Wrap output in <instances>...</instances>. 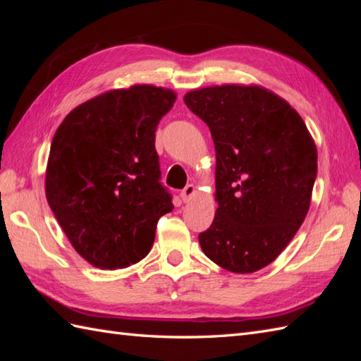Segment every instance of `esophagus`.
I'll use <instances>...</instances> for the list:
<instances>
[{
  "label": "esophagus",
  "instance_id": "1",
  "mask_svg": "<svg viewBox=\"0 0 361 361\" xmlns=\"http://www.w3.org/2000/svg\"><path fill=\"white\" fill-rule=\"evenodd\" d=\"M194 194H195V186H194V185H188V186L180 192V197H181L183 202H189L190 197H192Z\"/></svg>",
  "mask_w": 361,
  "mask_h": 361
}]
</instances>
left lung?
Segmentation results:
<instances>
[{"label": "left lung", "instance_id": "8db88e82", "mask_svg": "<svg viewBox=\"0 0 361 361\" xmlns=\"http://www.w3.org/2000/svg\"><path fill=\"white\" fill-rule=\"evenodd\" d=\"M185 104L216 145V211L203 252L233 273L271 264L307 216L317 147L296 110L260 87L190 91Z\"/></svg>", "mask_w": 361, "mask_h": 361}]
</instances>
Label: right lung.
<instances>
[{
    "mask_svg": "<svg viewBox=\"0 0 361 361\" xmlns=\"http://www.w3.org/2000/svg\"><path fill=\"white\" fill-rule=\"evenodd\" d=\"M171 90H113L68 114L51 144L46 198L74 250L116 270L149 255L161 216L173 209L161 183L155 132Z\"/></svg>",
    "mask_w": 361,
    "mask_h": 361,
    "instance_id": "1",
    "label": "right lung"
}]
</instances>
